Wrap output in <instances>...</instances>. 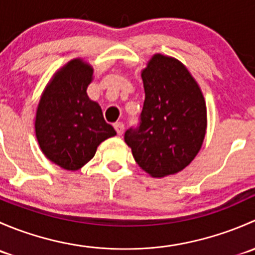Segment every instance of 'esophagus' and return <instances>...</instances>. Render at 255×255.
Returning a JSON list of instances; mask_svg holds the SVG:
<instances>
[{"label": "esophagus", "instance_id": "1", "mask_svg": "<svg viewBox=\"0 0 255 255\" xmlns=\"http://www.w3.org/2000/svg\"><path fill=\"white\" fill-rule=\"evenodd\" d=\"M113 127H115L116 132H117L118 135H122L123 132H125V125H123L122 122H117L113 125Z\"/></svg>", "mask_w": 255, "mask_h": 255}]
</instances>
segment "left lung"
Segmentation results:
<instances>
[{
	"instance_id": "8db88e82",
	"label": "left lung",
	"mask_w": 255,
	"mask_h": 255,
	"mask_svg": "<svg viewBox=\"0 0 255 255\" xmlns=\"http://www.w3.org/2000/svg\"><path fill=\"white\" fill-rule=\"evenodd\" d=\"M139 123L125 133L138 165L154 177L179 173L196 156L206 133L199 85L179 60L156 54L143 70Z\"/></svg>"
}]
</instances>
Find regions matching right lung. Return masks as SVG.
Segmentation results:
<instances>
[{
    "instance_id": "add662e5",
    "label": "right lung",
    "mask_w": 255,
    "mask_h": 255,
    "mask_svg": "<svg viewBox=\"0 0 255 255\" xmlns=\"http://www.w3.org/2000/svg\"><path fill=\"white\" fill-rule=\"evenodd\" d=\"M92 68L80 59L55 74L45 89L35 117V134L45 156L66 170H78L94 158L99 144L116 135L101 107L86 89Z\"/></svg>"
}]
</instances>
